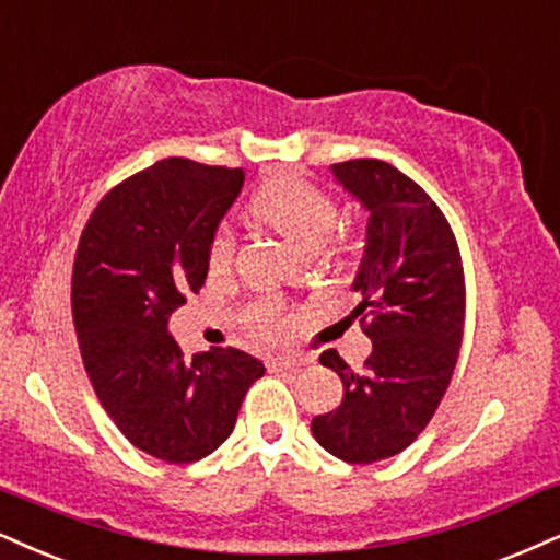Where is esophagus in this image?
Listing matches in <instances>:
<instances>
[{
    "mask_svg": "<svg viewBox=\"0 0 560 560\" xmlns=\"http://www.w3.org/2000/svg\"><path fill=\"white\" fill-rule=\"evenodd\" d=\"M308 358L306 355H280V358H272V361H267V365L272 371H295L301 369V365H306Z\"/></svg>",
    "mask_w": 560,
    "mask_h": 560,
    "instance_id": "34e87169",
    "label": "esophagus"
}]
</instances>
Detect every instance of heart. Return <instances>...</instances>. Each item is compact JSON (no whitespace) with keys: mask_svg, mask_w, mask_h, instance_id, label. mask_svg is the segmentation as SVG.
I'll use <instances>...</instances> for the list:
<instances>
[{"mask_svg":"<svg viewBox=\"0 0 560 560\" xmlns=\"http://www.w3.org/2000/svg\"><path fill=\"white\" fill-rule=\"evenodd\" d=\"M252 215L275 231L282 241H288L295 252L314 254L319 252L324 238L335 228L337 207L327 191L299 176L269 178L252 199ZM233 259V236L220 228L210 241V269L215 275L225 272ZM246 324L257 335L272 337L280 332L282 322L272 303H259L246 312Z\"/></svg>","mask_w":560,"mask_h":560,"instance_id":"b5f03b06","label":"heart"}]
</instances>
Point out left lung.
Here are the masks:
<instances>
[{"instance_id":"8db88e82","label":"left lung","mask_w":560,"mask_h":560,"mask_svg":"<svg viewBox=\"0 0 560 560\" xmlns=\"http://www.w3.org/2000/svg\"><path fill=\"white\" fill-rule=\"evenodd\" d=\"M329 171L369 215L350 288L361 293L353 314L369 319L371 355L353 371L337 350H324L319 361L342 378L345 399L312 420V433L337 459L371 465L418 439L452 382L465 275L444 212L402 171L374 158Z\"/></svg>"}]
</instances>
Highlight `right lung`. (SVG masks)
I'll return each mask as SVG.
<instances>
[{
  "label": "right lung",
  "instance_id": "right-lung-1",
  "mask_svg": "<svg viewBox=\"0 0 560 560\" xmlns=\"http://www.w3.org/2000/svg\"><path fill=\"white\" fill-rule=\"evenodd\" d=\"M244 168L168 158L101 199L80 236L72 316L101 405L150 457L189 465L231 436L265 363L236 348L184 361L168 319L210 272V241Z\"/></svg>",
  "mask_w": 560,
  "mask_h": 560
}]
</instances>
